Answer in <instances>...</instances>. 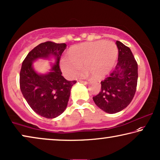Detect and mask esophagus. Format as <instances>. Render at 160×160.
Returning a JSON list of instances; mask_svg holds the SVG:
<instances>
[{"instance_id": "34e87169", "label": "esophagus", "mask_w": 160, "mask_h": 160, "mask_svg": "<svg viewBox=\"0 0 160 160\" xmlns=\"http://www.w3.org/2000/svg\"><path fill=\"white\" fill-rule=\"evenodd\" d=\"M79 82H82V83H85V84H88V82L86 80H79Z\"/></svg>"}]
</instances>
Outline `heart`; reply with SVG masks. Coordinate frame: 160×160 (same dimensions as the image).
Instances as JSON below:
<instances>
[{"label": "heart", "instance_id": "obj_1", "mask_svg": "<svg viewBox=\"0 0 160 160\" xmlns=\"http://www.w3.org/2000/svg\"><path fill=\"white\" fill-rule=\"evenodd\" d=\"M118 56V48L112 41L98 40L75 46L61 60V67L65 75L73 78L82 69L84 64L88 70L81 74L86 76L90 72L95 78H102L112 69Z\"/></svg>", "mask_w": 160, "mask_h": 160}]
</instances>
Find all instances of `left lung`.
<instances>
[{"label":"left lung","instance_id":"1","mask_svg":"<svg viewBox=\"0 0 160 160\" xmlns=\"http://www.w3.org/2000/svg\"><path fill=\"white\" fill-rule=\"evenodd\" d=\"M118 62L109 77L102 80L101 91L93 96L94 102L109 114L120 112L131 102L136 91L138 64L128 46L116 42Z\"/></svg>","mask_w":160,"mask_h":160}]
</instances>
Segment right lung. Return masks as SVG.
Returning <instances> with one entry per match:
<instances>
[{"label": "right lung", "mask_w": 160, "mask_h": 160, "mask_svg": "<svg viewBox=\"0 0 160 160\" xmlns=\"http://www.w3.org/2000/svg\"><path fill=\"white\" fill-rule=\"evenodd\" d=\"M65 43L47 41L30 51L22 62L19 85L22 95L32 109L46 118H55L67 108L72 87L77 81H68L62 75L59 67L61 56L66 48ZM54 55L57 63L47 75H38L32 68L37 58Z\"/></svg>", "instance_id": "right-lung-1"}]
</instances>
